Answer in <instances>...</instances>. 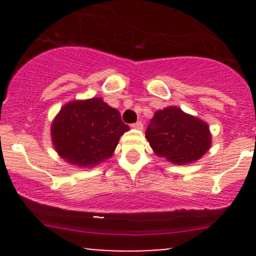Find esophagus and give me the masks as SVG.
I'll return each instance as SVG.
<instances>
[{"label":"esophagus","mask_w":256,"mask_h":256,"mask_svg":"<svg viewBox=\"0 0 256 256\" xmlns=\"http://www.w3.org/2000/svg\"><path fill=\"white\" fill-rule=\"evenodd\" d=\"M131 126L134 128H137V130H142V128H143V122H134V124H132Z\"/></svg>","instance_id":"esophagus-1"}]
</instances>
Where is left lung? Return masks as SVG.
I'll use <instances>...</instances> for the list:
<instances>
[{"instance_id": "1", "label": "left lung", "mask_w": 256, "mask_h": 256, "mask_svg": "<svg viewBox=\"0 0 256 256\" xmlns=\"http://www.w3.org/2000/svg\"><path fill=\"white\" fill-rule=\"evenodd\" d=\"M146 137L155 154L177 165L198 160L210 146L208 125L177 107L158 110Z\"/></svg>"}]
</instances>
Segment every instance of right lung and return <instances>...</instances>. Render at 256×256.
Masks as SVG:
<instances>
[{
    "label": "right lung",
    "instance_id": "obj_1",
    "mask_svg": "<svg viewBox=\"0 0 256 256\" xmlns=\"http://www.w3.org/2000/svg\"><path fill=\"white\" fill-rule=\"evenodd\" d=\"M128 130L119 112L102 98L73 101L52 122V144L67 162L91 167L113 155Z\"/></svg>",
    "mask_w": 256,
    "mask_h": 256
}]
</instances>
